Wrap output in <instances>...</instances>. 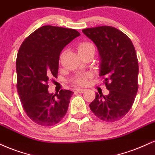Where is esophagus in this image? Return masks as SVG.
Masks as SVG:
<instances>
[{"label": "esophagus", "mask_w": 155, "mask_h": 155, "mask_svg": "<svg viewBox=\"0 0 155 155\" xmlns=\"http://www.w3.org/2000/svg\"><path fill=\"white\" fill-rule=\"evenodd\" d=\"M76 91H77V92L80 93V94H83V92H85V89H83V88H78V89H76Z\"/></svg>", "instance_id": "34e87169"}]
</instances>
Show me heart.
<instances>
[{"label": "heart", "mask_w": 155, "mask_h": 155, "mask_svg": "<svg viewBox=\"0 0 155 155\" xmlns=\"http://www.w3.org/2000/svg\"><path fill=\"white\" fill-rule=\"evenodd\" d=\"M94 50L95 51V48H94V45L92 43H89V42H83V43H80L78 46V54H83L89 51ZM91 78V74H79V75L76 76L74 78L72 82L74 84L78 85H85L88 83V81L89 78Z\"/></svg>", "instance_id": "obj_1"}]
</instances>
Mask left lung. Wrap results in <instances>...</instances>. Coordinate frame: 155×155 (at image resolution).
Returning <instances> with one entry per match:
<instances>
[{
    "mask_svg": "<svg viewBox=\"0 0 155 155\" xmlns=\"http://www.w3.org/2000/svg\"><path fill=\"white\" fill-rule=\"evenodd\" d=\"M82 31L97 46L101 57L100 76L110 91L107 96L96 93L89 107L101 120H119L132 107L139 88V63L134 45L126 35L113 27Z\"/></svg>",
    "mask_w": 155,
    "mask_h": 155,
    "instance_id": "obj_1",
    "label": "left lung"
}]
</instances>
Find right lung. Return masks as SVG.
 <instances>
[{
    "mask_svg": "<svg viewBox=\"0 0 155 155\" xmlns=\"http://www.w3.org/2000/svg\"><path fill=\"white\" fill-rule=\"evenodd\" d=\"M79 35L74 29L45 25L34 31L20 46L16 61V88L24 110L36 124L52 126L67 113L73 92L61 90L51 94L48 83L57 78L60 53Z\"/></svg>",
    "mask_w": 155,
    "mask_h": 155,
    "instance_id": "obj_1",
    "label": "right lung"
}]
</instances>
